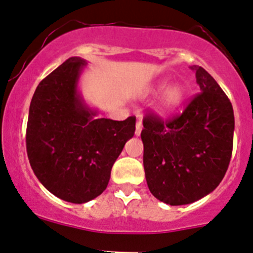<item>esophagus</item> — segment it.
<instances>
[{
	"label": "esophagus",
	"instance_id": "obj_1",
	"mask_svg": "<svg viewBox=\"0 0 253 253\" xmlns=\"http://www.w3.org/2000/svg\"><path fill=\"white\" fill-rule=\"evenodd\" d=\"M141 131H142V120L141 118H137V121H136V136L141 135Z\"/></svg>",
	"mask_w": 253,
	"mask_h": 253
}]
</instances>
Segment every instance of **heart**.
<instances>
[{"label": "heart", "instance_id": "obj_1", "mask_svg": "<svg viewBox=\"0 0 253 253\" xmlns=\"http://www.w3.org/2000/svg\"><path fill=\"white\" fill-rule=\"evenodd\" d=\"M168 83H169L168 79H163L155 84V87L152 88V93L164 90L160 97V102H159V110L163 113H171L177 110L183 104L186 95L185 88L181 84L172 83L168 85Z\"/></svg>", "mask_w": 253, "mask_h": 253}]
</instances>
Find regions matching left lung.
<instances>
[{"mask_svg":"<svg viewBox=\"0 0 253 253\" xmlns=\"http://www.w3.org/2000/svg\"><path fill=\"white\" fill-rule=\"evenodd\" d=\"M200 93L179 117L163 121L143 118V168L156 199L170 206L194 203L208 195L224 177L233 149L232 103L214 78L199 65Z\"/></svg>","mask_w":253,"mask_h":253,"instance_id":"left-lung-1","label":"left lung"}]
</instances>
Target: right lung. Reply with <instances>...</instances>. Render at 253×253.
<instances>
[{"mask_svg": "<svg viewBox=\"0 0 253 253\" xmlns=\"http://www.w3.org/2000/svg\"><path fill=\"white\" fill-rule=\"evenodd\" d=\"M87 61L73 56L39 83L29 110L26 150L39 181L65 202L82 204L106 190L111 170L135 135L136 117L94 118L78 90Z\"/></svg>", "mask_w": 253, "mask_h": 253, "instance_id": "1", "label": "right lung"}]
</instances>
